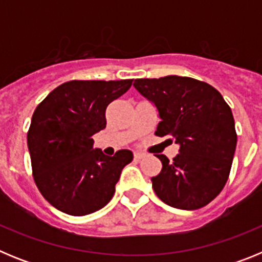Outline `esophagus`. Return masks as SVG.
<instances>
[{"mask_svg":"<svg viewBox=\"0 0 262 262\" xmlns=\"http://www.w3.org/2000/svg\"><path fill=\"white\" fill-rule=\"evenodd\" d=\"M134 157H135V160H142L144 159L145 155L142 154V152H135V154H134Z\"/></svg>","mask_w":262,"mask_h":262,"instance_id":"1","label":"esophagus"}]
</instances>
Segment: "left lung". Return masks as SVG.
<instances>
[{
    "instance_id": "obj_1",
    "label": "left lung",
    "mask_w": 262,
    "mask_h": 262,
    "mask_svg": "<svg viewBox=\"0 0 262 262\" xmlns=\"http://www.w3.org/2000/svg\"><path fill=\"white\" fill-rule=\"evenodd\" d=\"M134 86L156 107L155 134L180 147L170 163L156 155L163 168L151 178L155 193L176 209H201L221 193L230 174L237 142L230 106L215 88L195 78H138Z\"/></svg>"
}]
</instances>
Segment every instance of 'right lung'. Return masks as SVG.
Instances as JSON below:
<instances>
[{
  "label": "right lung",
  "mask_w": 262,
  "mask_h": 262,
  "mask_svg": "<svg viewBox=\"0 0 262 262\" xmlns=\"http://www.w3.org/2000/svg\"><path fill=\"white\" fill-rule=\"evenodd\" d=\"M133 80L68 81L34 111L27 147L39 191L60 211L75 216L105 207L115 193L129 149L106 156L94 148V134L106 127V108Z\"/></svg>",
  "instance_id": "add662e5"
}]
</instances>
